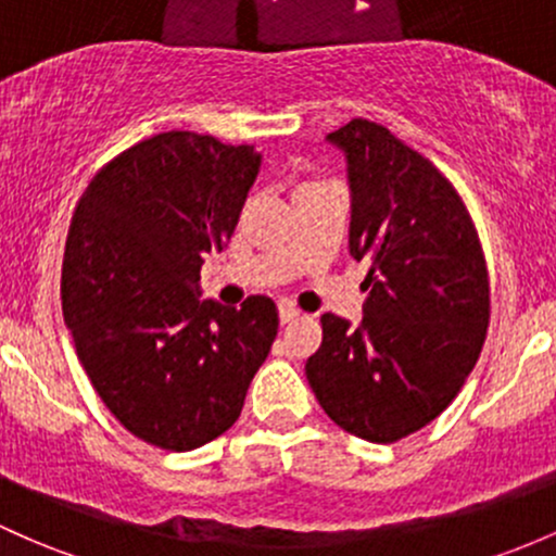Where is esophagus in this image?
Listing matches in <instances>:
<instances>
[{
    "mask_svg": "<svg viewBox=\"0 0 556 556\" xmlns=\"http://www.w3.org/2000/svg\"><path fill=\"white\" fill-rule=\"evenodd\" d=\"M278 318H280V324H291V320H296L300 318V309L296 307H291V304H280L278 307Z\"/></svg>",
    "mask_w": 556,
    "mask_h": 556,
    "instance_id": "34e87169",
    "label": "esophagus"
}]
</instances>
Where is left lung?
I'll use <instances>...</instances> for the list:
<instances>
[{"mask_svg": "<svg viewBox=\"0 0 556 556\" xmlns=\"http://www.w3.org/2000/svg\"><path fill=\"white\" fill-rule=\"evenodd\" d=\"M348 153L350 254L366 262L363 324L326 313L307 357L328 419L368 443H397L453 403L491 324V278L467 204L443 172L381 124L328 135Z\"/></svg>", "mask_w": 556, "mask_h": 556, "instance_id": "left-lung-1", "label": "left lung"}]
</instances>
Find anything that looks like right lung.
<instances>
[{
  "label": "right lung",
  "mask_w": 556,
  "mask_h": 556,
  "mask_svg": "<svg viewBox=\"0 0 556 556\" xmlns=\"http://www.w3.org/2000/svg\"><path fill=\"white\" fill-rule=\"evenodd\" d=\"M260 172L252 146L172 129L100 166L71 217L63 315L76 355L127 432L164 451L212 443L241 416L278 333L270 296L201 300Z\"/></svg>",
  "instance_id": "add662e5"
}]
</instances>
